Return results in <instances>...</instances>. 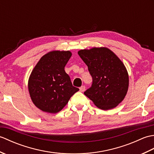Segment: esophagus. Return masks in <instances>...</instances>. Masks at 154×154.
I'll return each mask as SVG.
<instances>
[{"mask_svg":"<svg viewBox=\"0 0 154 154\" xmlns=\"http://www.w3.org/2000/svg\"><path fill=\"white\" fill-rule=\"evenodd\" d=\"M79 89H80L81 92H84L85 90V86H81V87L79 88Z\"/></svg>","mask_w":154,"mask_h":154,"instance_id":"1","label":"esophagus"}]
</instances>
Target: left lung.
<instances>
[{
    "instance_id": "1",
    "label": "left lung",
    "mask_w": 154,
    "mask_h": 154,
    "mask_svg": "<svg viewBox=\"0 0 154 154\" xmlns=\"http://www.w3.org/2000/svg\"><path fill=\"white\" fill-rule=\"evenodd\" d=\"M78 54L92 77L91 87L84 94L102 110L116 107L125 97L129 79L120 59L106 48L82 50Z\"/></svg>"
}]
</instances>
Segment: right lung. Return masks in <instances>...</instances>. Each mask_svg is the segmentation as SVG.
<instances>
[{
  "label": "right lung",
  "instance_id": "add662e5",
  "mask_svg": "<svg viewBox=\"0 0 154 154\" xmlns=\"http://www.w3.org/2000/svg\"><path fill=\"white\" fill-rule=\"evenodd\" d=\"M70 51H54L42 57L32 71L28 90L34 104L50 113L60 112L79 89L73 87L65 66Z\"/></svg>",
  "mask_w": 154,
  "mask_h": 154
}]
</instances>
